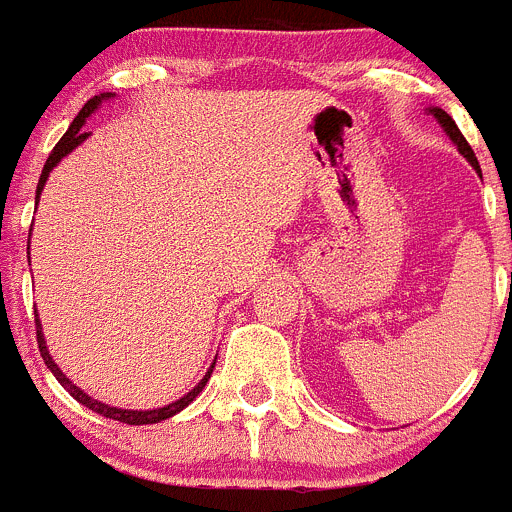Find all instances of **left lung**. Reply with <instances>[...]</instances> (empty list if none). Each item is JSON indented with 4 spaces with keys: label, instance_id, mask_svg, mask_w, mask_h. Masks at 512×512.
<instances>
[{
    "label": "left lung",
    "instance_id": "left-lung-1",
    "mask_svg": "<svg viewBox=\"0 0 512 512\" xmlns=\"http://www.w3.org/2000/svg\"><path fill=\"white\" fill-rule=\"evenodd\" d=\"M429 113H432L434 118H437L439 121V126L444 128V133H447V136L452 138V143H455L457 146V151H460L462 156H465L467 161H470L472 166H475L477 171H480V164H477V156H475V151H472L470 148V143L465 141V136H462L460 133V128H457V123L452 121V116L447 111H442V108H429Z\"/></svg>",
    "mask_w": 512,
    "mask_h": 512
}]
</instances>
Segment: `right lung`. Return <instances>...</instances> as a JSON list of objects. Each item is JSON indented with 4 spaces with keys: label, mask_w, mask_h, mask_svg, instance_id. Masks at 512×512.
Listing matches in <instances>:
<instances>
[{
    "label": "right lung",
    "mask_w": 512,
    "mask_h": 512,
    "mask_svg": "<svg viewBox=\"0 0 512 512\" xmlns=\"http://www.w3.org/2000/svg\"><path fill=\"white\" fill-rule=\"evenodd\" d=\"M108 98H113V93H100V95H93V98H90L88 103L83 105V111H80L78 116H75V121L70 123V128H68V131H65V136H62L60 141L55 143V148H52L50 159L45 161V169H42L40 181H37V199H40V191H42V186H45L47 176H50V171L55 169L57 164H60L62 156H68L75 146H80V143H83L85 138L90 136V133L85 131V128H83V126H85V121H88L90 113H93L95 108H98V105L103 103V100H108ZM35 326H37V346H40L42 361H45L47 369H50L52 374H55V379L60 381V384L70 391V396H73L75 401H80V404H83V407L93 409V412L103 414V417H108V419H116V422H123V424H156V422H164V419L174 417V414H179L181 409L189 407L191 401L197 399L199 391H202L204 386H207L209 376H212V369H214V364L209 366V371H207V374H204V379L199 381V384L194 386V389H191L189 394H184V396H181V399L171 401V404H166V407H161V409H148V412H136V409H118V407H108V404H103V401L93 399V396L85 394L83 389H78V386H75L73 381L68 379V376L62 374L60 366H57L55 361H52L50 351H47V346H45V336H42V323H40V318H35Z\"/></svg>",
    "instance_id": "1"
}]
</instances>
